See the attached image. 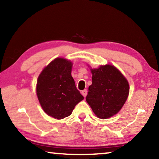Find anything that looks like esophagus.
<instances>
[{
    "instance_id": "obj_1",
    "label": "esophagus",
    "mask_w": 159,
    "mask_h": 159,
    "mask_svg": "<svg viewBox=\"0 0 159 159\" xmlns=\"http://www.w3.org/2000/svg\"><path fill=\"white\" fill-rule=\"evenodd\" d=\"M82 94L84 97H86V96L87 94V89H84L83 91H82Z\"/></svg>"
}]
</instances>
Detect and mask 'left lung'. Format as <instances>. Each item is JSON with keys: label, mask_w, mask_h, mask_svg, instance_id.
<instances>
[{"label": "left lung", "mask_w": 159, "mask_h": 159, "mask_svg": "<svg viewBox=\"0 0 159 159\" xmlns=\"http://www.w3.org/2000/svg\"><path fill=\"white\" fill-rule=\"evenodd\" d=\"M92 84L86 101L98 118L106 119L118 113L128 97L129 87L126 78L115 66H101L91 69Z\"/></svg>", "instance_id": "8db88e82"}]
</instances>
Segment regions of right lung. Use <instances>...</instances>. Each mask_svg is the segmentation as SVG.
Returning <instances> with one entry per match:
<instances>
[{
    "mask_svg": "<svg viewBox=\"0 0 159 159\" xmlns=\"http://www.w3.org/2000/svg\"><path fill=\"white\" fill-rule=\"evenodd\" d=\"M72 63L57 58L41 72L36 84V94L44 112L56 119L71 115L75 106L84 99L71 75Z\"/></svg>",
    "mask_w": 159,
    "mask_h": 159,
    "instance_id": "add662e5",
    "label": "right lung"
}]
</instances>
